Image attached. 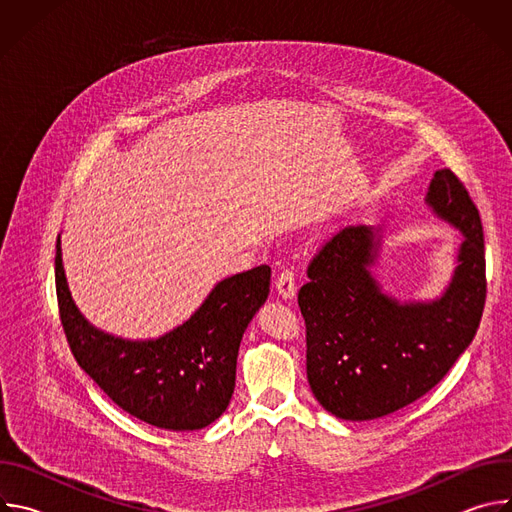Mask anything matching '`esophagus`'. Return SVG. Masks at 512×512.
Wrapping results in <instances>:
<instances>
[{"mask_svg": "<svg viewBox=\"0 0 512 512\" xmlns=\"http://www.w3.org/2000/svg\"><path fill=\"white\" fill-rule=\"evenodd\" d=\"M275 287L283 300H291L296 296V273L291 267H283L275 277Z\"/></svg>", "mask_w": 512, "mask_h": 512, "instance_id": "esophagus-1", "label": "esophagus"}]
</instances>
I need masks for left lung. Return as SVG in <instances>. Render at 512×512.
I'll return each instance as SVG.
<instances>
[{"label":"left lung","instance_id":"left-lung-1","mask_svg":"<svg viewBox=\"0 0 512 512\" xmlns=\"http://www.w3.org/2000/svg\"><path fill=\"white\" fill-rule=\"evenodd\" d=\"M427 204L458 227L464 243L446 294L431 304L385 296L369 267L375 231L344 227L328 237L298 291L306 320V371L314 397L332 415L369 421L389 415L440 383L470 346L486 302L480 212L452 170L435 172Z\"/></svg>","mask_w":512,"mask_h":512}]
</instances>
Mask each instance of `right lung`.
<instances>
[{"label": "right lung", "instance_id": "1", "mask_svg": "<svg viewBox=\"0 0 512 512\" xmlns=\"http://www.w3.org/2000/svg\"><path fill=\"white\" fill-rule=\"evenodd\" d=\"M54 271L68 346L115 405L172 431L202 429L225 413L235 391L243 332L269 294V265L223 279L188 322L145 342L109 336L83 318L66 285L60 237Z\"/></svg>", "mask_w": 512, "mask_h": 512}]
</instances>
